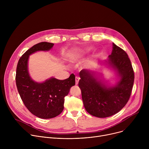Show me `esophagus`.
Masks as SVG:
<instances>
[{
    "label": "esophagus",
    "instance_id": "obj_1",
    "mask_svg": "<svg viewBox=\"0 0 149 149\" xmlns=\"http://www.w3.org/2000/svg\"><path fill=\"white\" fill-rule=\"evenodd\" d=\"M79 80V78L78 77H75V84L76 85H77L78 84Z\"/></svg>",
    "mask_w": 149,
    "mask_h": 149
}]
</instances>
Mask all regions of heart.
<instances>
[{
	"label": "heart",
	"mask_w": 149,
	"mask_h": 149,
	"mask_svg": "<svg viewBox=\"0 0 149 149\" xmlns=\"http://www.w3.org/2000/svg\"><path fill=\"white\" fill-rule=\"evenodd\" d=\"M91 49H87L85 50H74L70 52H69L67 55L68 58L72 61H76L79 58H81L84 54H86L87 51H90Z\"/></svg>",
	"instance_id": "obj_1"
}]
</instances>
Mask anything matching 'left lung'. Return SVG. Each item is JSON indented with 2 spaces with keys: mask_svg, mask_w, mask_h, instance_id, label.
<instances>
[{
  "mask_svg": "<svg viewBox=\"0 0 149 149\" xmlns=\"http://www.w3.org/2000/svg\"><path fill=\"white\" fill-rule=\"evenodd\" d=\"M113 51L107 61L120 78L116 86L107 87L99 81L94 71L82 70L79 75L84 107L91 115L105 118L119 112L128 102L132 91L134 73L127 53L113 44Z\"/></svg>",
  "mask_w": 149,
  "mask_h": 149,
  "instance_id": "left-lung-1",
  "label": "left lung"
}]
</instances>
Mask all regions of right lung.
I'll return each mask as SVG.
<instances>
[{"mask_svg": "<svg viewBox=\"0 0 149 149\" xmlns=\"http://www.w3.org/2000/svg\"><path fill=\"white\" fill-rule=\"evenodd\" d=\"M54 44L40 42L26 51L18 61L16 84L18 93L28 110L40 118H51L60 114L64 107V98L75 86L74 74L64 80L51 78L43 82H37L31 78L28 68L29 56L39 51H49Z\"/></svg>", "mask_w": 149, "mask_h": 149, "instance_id": "obj_1", "label": "right lung"}]
</instances>
